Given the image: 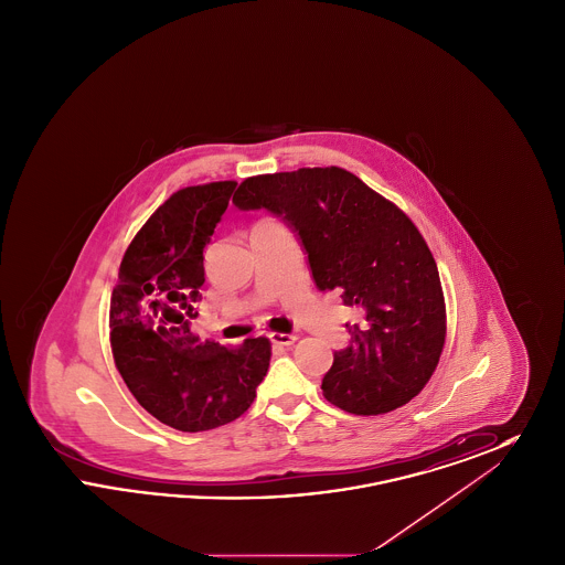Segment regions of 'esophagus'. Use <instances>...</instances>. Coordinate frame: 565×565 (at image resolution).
Wrapping results in <instances>:
<instances>
[{"label":"esophagus","instance_id":"1","mask_svg":"<svg viewBox=\"0 0 565 565\" xmlns=\"http://www.w3.org/2000/svg\"><path fill=\"white\" fill-rule=\"evenodd\" d=\"M269 339L273 345H281V348H288L296 341L295 334H281V332H270Z\"/></svg>","mask_w":565,"mask_h":565}]
</instances>
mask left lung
<instances>
[{"instance_id":"8db88e82","label":"left lung","mask_w":565,"mask_h":565,"mask_svg":"<svg viewBox=\"0 0 565 565\" xmlns=\"http://www.w3.org/2000/svg\"><path fill=\"white\" fill-rule=\"evenodd\" d=\"M233 203L267 210L302 245L318 290H339L358 322L334 351L322 390L353 415H381L417 396L445 345V298L430 247L387 199L341 167L247 178Z\"/></svg>"}]
</instances>
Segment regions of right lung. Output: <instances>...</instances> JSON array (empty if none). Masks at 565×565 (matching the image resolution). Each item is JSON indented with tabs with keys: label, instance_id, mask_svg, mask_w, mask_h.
<instances>
[{
	"label": "right lung",
	"instance_id": "right-lung-1",
	"mask_svg": "<svg viewBox=\"0 0 565 565\" xmlns=\"http://www.w3.org/2000/svg\"><path fill=\"white\" fill-rule=\"evenodd\" d=\"M237 182L173 192L135 235L109 302V341L137 403L180 431L214 430L243 415L269 371V339L239 350L190 332L205 284L203 249Z\"/></svg>",
	"mask_w": 565,
	"mask_h": 565
}]
</instances>
